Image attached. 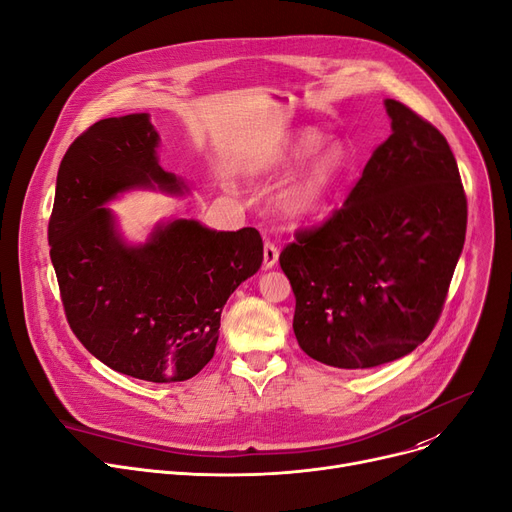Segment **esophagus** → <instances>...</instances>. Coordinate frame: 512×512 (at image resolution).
Returning a JSON list of instances; mask_svg holds the SVG:
<instances>
[{"label": "esophagus", "instance_id": "34e87169", "mask_svg": "<svg viewBox=\"0 0 512 512\" xmlns=\"http://www.w3.org/2000/svg\"><path fill=\"white\" fill-rule=\"evenodd\" d=\"M278 257H280V253H278V247L274 245V242H265V247H263V267H265V270H272V267L278 263Z\"/></svg>", "mask_w": 512, "mask_h": 512}]
</instances>
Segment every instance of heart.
Listing matches in <instances>:
<instances>
[{"label": "heart", "instance_id": "b5f03b06", "mask_svg": "<svg viewBox=\"0 0 512 512\" xmlns=\"http://www.w3.org/2000/svg\"><path fill=\"white\" fill-rule=\"evenodd\" d=\"M321 134L315 130H299L282 145L274 157V168L307 164L294 176L280 195V209L290 220L305 222L324 213L336 197L344 176L346 157L340 143H326L321 148Z\"/></svg>", "mask_w": 512, "mask_h": 512}]
</instances>
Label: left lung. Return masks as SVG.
Wrapping results in <instances>:
<instances>
[{
  "label": "left lung",
  "instance_id": "obj_1",
  "mask_svg": "<svg viewBox=\"0 0 512 512\" xmlns=\"http://www.w3.org/2000/svg\"><path fill=\"white\" fill-rule=\"evenodd\" d=\"M384 107L392 134L344 205L280 255L299 346L340 369L413 353L436 326L465 245L467 199L442 132L400 101Z\"/></svg>",
  "mask_w": 512,
  "mask_h": 512
}]
</instances>
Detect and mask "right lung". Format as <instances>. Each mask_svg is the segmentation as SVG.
<instances>
[{
    "instance_id": "1",
    "label": "right lung",
    "mask_w": 512,
    "mask_h": 512,
    "mask_svg": "<svg viewBox=\"0 0 512 512\" xmlns=\"http://www.w3.org/2000/svg\"><path fill=\"white\" fill-rule=\"evenodd\" d=\"M149 114L95 122L66 151L49 220V255L68 324L87 351L130 378L172 384L197 375L218 344L230 294L257 274L255 228L213 230L197 220L157 222L130 242L107 207L132 191L191 193L157 157Z\"/></svg>"
}]
</instances>
